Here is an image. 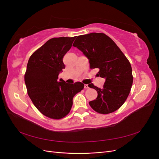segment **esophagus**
<instances>
[{"label": "esophagus", "mask_w": 159, "mask_h": 159, "mask_svg": "<svg viewBox=\"0 0 159 159\" xmlns=\"http://www.w3.org/2000/svg\"><path fill=\"white\" fill-rule=\"evenodd\" d=\"M84 88H85V89H88V88H89V86H88V84H84Z\"/></svg>", "instance_id": "34e87169"}]
</instances>
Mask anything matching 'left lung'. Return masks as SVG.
Wrapping results in <instances>:
<instances>
[{
	"label": "left lung",
	"instance_id": "8db88e82",
	"mask_svg": "<svg viewBox=\"0 0 159 159\" xmlns=\"http://www.w3.org/2000/svg\"><path fill=\"white\" fill-rule=\"evenodd\" d=\"M73 46L88 57L91 69L98 68V74L105 78L103 88L93 84L98 97L89 102L95 111L101 114L113 113L125 102L133 81L132 68L129 61L113 40L104 33L93 32L75 37Z\"/></svg>",
	"mask_w": 159,
	"mask_h": 159
}]
</instances>
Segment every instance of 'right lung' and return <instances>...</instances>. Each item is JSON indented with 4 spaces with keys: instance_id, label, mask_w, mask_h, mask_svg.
Listing matches in <instances>:
<instances>
[{
    "instance_id": "add662e5",
    "label": "right lung",
    "mask_w": 159,
    "mask_h": 159,
    "mask_svg": "<svg viewBox=\"0 0 159 159\" xmlns=\"http://www.w3.org/2000/svg\"><path fill=\"white\" fill-rule=\"evenodd\" d=\"M74 37L53 38L30 57L25 74L27 92L34 106L46 117L60 119L68 115L74 95L82 90L81 82L66 84L58 75L65 68L63 57Z\"/></svg>"
}]
</instances>
